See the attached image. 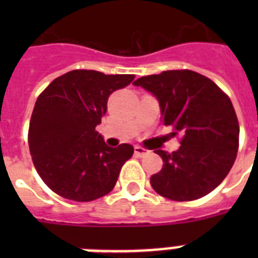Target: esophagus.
<instances>
[{
  "instance_id": "obj_1",
  "label": "esophagus",
  "mask_w": 258,
  "mask_h": 258,
  "mask_svg": "<svg viewBox=\"0 0 258 258\" xmlns=\"http://www.w3.org/2000/svg\"><path fill=\"white\" fill-rule=\"evenodd\" d=\"M134 153L137 157H145L147 154H150V150L145 149V147H141V146H135L134 147Z\"/></svg>"
}]
</instances>
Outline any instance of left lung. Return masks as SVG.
Wrapping results in <instances>:
<instances>
[{
    "label": "left lung",
    "instance_id": "obj_1",
    "mask_svg": "<svg viewBox=\"0 0 258 258\" xmlns=\"http://www.w3.org/2000/svg\"><path fill=\"white\" fill-rule=\"evenodd\" d=\"M159 100L163 124L172 137L182 134L180 147L161 155V171L150 178L159 196L194 201L213 191L236 161L240 124L226 93L204 75L188 70L163 71L134 83Z\"/></svg>",
    "mask_w": 258,
    "mask_h": 258
}]
</instances>
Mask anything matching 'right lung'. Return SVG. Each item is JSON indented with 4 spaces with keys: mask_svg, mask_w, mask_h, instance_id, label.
I'll return each instance as SVG.
<instances>
[{
    "mask_svg": "<svg viewBox=\"0 0 258 258\" xmlns=\"http://www.w3.org/2000/svg\"><path fill=\"white\" fill-rule=\"evenodd\" d=\"M134 75L75 70L58 76L36 100L28 142L33 165L48 187L67 200L89 202L108 194L134 147H108L95 127L109 95Z\"/></svg>",
    "mask_w": 258,
    "mask_h": 258,
    "instance_id": "1",
    "label": "right lung"
}]
</instances>
